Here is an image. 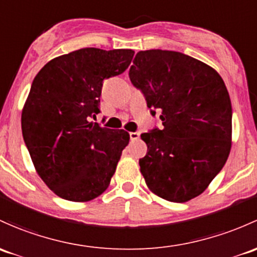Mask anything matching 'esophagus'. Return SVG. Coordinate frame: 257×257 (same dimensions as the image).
<instances>
[{"label": "esophagus", "mask_w": 257, "mask_h": 257, "mask_svg": "<svg viewBox=\"0 0 257 257\" xmlns=\"http://www.w3.org/2000/svg\"><path fill=\"white\" fill-rule=\"evenodd\" d=\"M129 136H131V140L136 142V140H139L140 133L139 132H132V133H129Z\"/></svg>", "instance_id": "esophagus-1"}]
</instances>
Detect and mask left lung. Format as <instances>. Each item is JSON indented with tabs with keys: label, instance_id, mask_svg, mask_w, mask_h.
I'll use <instances>...</instances> for the list:
<instances>
[{
	"label": "left lung",
	"instance_id": "8db88e82",
	"mask_svg": "<svg viewBox=\"0 0 257 257\" xmlns=\"http://www.w3.org/2000/svg\"><path fill=\"white\" fill-rule=\"evenodd\" d=\"M129 70L148 107L160 112L163 129L143 133L139 160L148 188L183 203L207 190L231 149V102L220 75L182 53L142 50Z\"/></svg>",
	"mask_w": 257,
	"mask_h": 257
}]
</instances>
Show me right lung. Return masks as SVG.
Segmentation results:
<instances>
[{
  "instance_id": "1",
  "label": "right lung",
  "mask_w": 257,
  "mask_h": 257,
  "mask_svg": "<svg viewBox=\"0 0 257 257\" xmlns=\"http://www.w3.org/2000/svg\"><path fill=\"white\" fill-rule=\"evenodd\" d=\"M133 56L131 49L83 48L54 58L34 77L22 133L37 174L56 196L88 202L109 186L131 137L91 118L103 81L125 71Z\"/></svg>"
}]
</instances>
